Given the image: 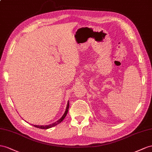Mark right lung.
Returning <instances> with one entry per match:
<instances>
[{
	"mask_svg": "<svg viewBox=\"0 0 152 152\" xmlns=\"http://www.w3.org/2000/svg\"><path fill=\"white\" fill-rule=\"evenodd\" d=\"M69 102H68L67 106V108H66V110H65V112L64 114L63 115V116H62L61 118L59 120H58L56 122L54 123H53V124H49V125H45V126H43V125H42V126H40V125H34V126H35V127L38 128H41V129H48V128H51V127H53V126H54L57 125V124H60V123L62 121H63V120L64 119V118H65V116L67 115V114L68 110H69Z\"/></svg>",
	"mask_w": 152,
	"mask_h": 152,
	"instance_id": "add662e5",
	"label": "right lung"
}]
</instances>
